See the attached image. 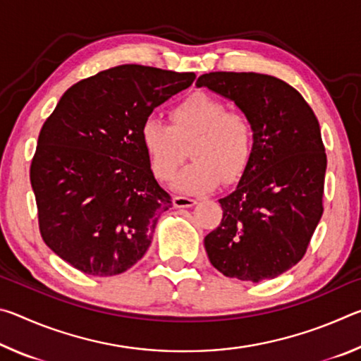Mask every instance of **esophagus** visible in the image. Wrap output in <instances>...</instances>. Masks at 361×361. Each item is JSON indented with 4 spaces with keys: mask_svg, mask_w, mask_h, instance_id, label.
<instances>
[{
    "mask_svg": "<svg viewBox=\"0 0 361 361\" xmlns=\"http://www.w3.org/2000/svg\"><path fill=\"white\" fill-rule=\"evenodd\" d=\"M173 205L176 207V209H188V207L195 205V199L186 197V195H175Z\"/></svg>",
    "mask_w": 361,
    "mask_h": 361,
    "instance_id": "obj_1",
    "label": "esophagus"
}]
</instances>
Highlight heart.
I'll use <instances>...</instances> for the list:
<instances>
[{
	"label": "heart",
	"mask_w": 361,
	"mask_h": 361,
	"mask_svg": "<svg viewBox=\"0 0 361 361\" xmlns=\"http://www.w3.org/2000/svg\"><path fill=\"white\" fill-rule=\"evenodd\" d=\"M170 126L148 118L140 127V142L157 180L170 181L189 154L176 188L202 194L219 180L231 185L245 173L253 157L255 129L247 114L226 111V105L205 92H194L170 109Z\"/></svg>",
	"instance_id": "obj_1"
}]
</instances>
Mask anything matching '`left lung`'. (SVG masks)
Wrapping results in <instances>:
<instances>
[{
  "label": "left lung",
  "instance_id": "1",
  "mask_svg": "<svg viewBox=\"0 0 361 361\" xmlns=\"http://www.w3.org/2000/svg\"><path fill=\"white\" fill-rule=\"evenodd\" d=\"M248 116L250 166L219 199L221 223L205 237L209 259L226 277L274 279L298 264L323 215L326 152L319 119L295 87L259 73L215 71L197 79Z\"/></svg>",
  "mask_w": 361,
  "mask_h": 361
}]
</instances>
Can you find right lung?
<instances>
[{
    "label": "right lung",
    "mask_w": 361,
    "mask_h": 361,
    "mask_svg": "<svg viewBox=\"0 0 361 361\" xmlns=\"http://www.w3.org/2000/svg\"><path fill=\"white\" fill-rule=\"evenodd\" d=\"M194 79L114 66L71 85L42 124L30 167L39 232L78 271L118 276L149 248L157 213L172 197L151 172L140 127Z\"/></svg>",
    "instance_id": "obj_1"
}]
</instances>
